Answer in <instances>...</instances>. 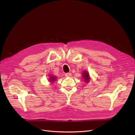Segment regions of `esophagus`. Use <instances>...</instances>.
<instances>
[{"mask_svg": "<svg viewBox=\"0 0 135 135\" xmlns=\"http://www.w3.org/2000/svg\"><path fill=\"white\" fill-rule=\"evenodd\" d=\"M65 75L67 77H70V76H72V74L70 73H66Z\"/></svg>", "mask_w": 135, "mask_h": 135, "instance_id": "1", "label": "esophagus"}]
</instances>
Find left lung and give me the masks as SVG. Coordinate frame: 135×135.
<instances>
[{"mask_svg":"<svg viewBox=\"0 0 135 135\" xmlns=\"http://www.w3.org/2000/svg\"><path fill=\"white\" fill-rule=\"evenodd\" d=\"M83 78L84 79V81L86 83H88L90 80V75L89 73L87 71H84L83 74Z\"/></svg>","mask_w":135,"mask_h":135,"instance_id":"left-lung-1","label":"left lung"}]
</instances>
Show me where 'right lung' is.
<instances>
[{
  "mask_svg": "<svg viewBox=\"0 0 135 135\" xmlns=\"http://www.w3.org/2000/svg\"><path fill=\"white\" fill-rule=\"evenodd\" d=\"M56 78L55 76H50V78H49V81H51V83H52V82L54 83L56 80Z\"/></svg>",
  "mask_w": 135,
  "mask_h": 135,
  "instance_id": "add662e5",
  "label": "right lung"
}]
</instances>
